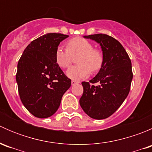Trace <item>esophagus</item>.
Wrapping results in <instances>:
<instances>
[{
  "label": "esophagus",
  "instance_id": "esophagus-1",
  "mask_svg": "<svg viewBox=\"0 0 152 152\" xmlns=\"http://www.w3.org/2000/svg\"><path fill=\"white\" fill-rule=\"evenodd\" d=\"M78 83H79V82H76V81H74V80L71 81V85H76V84H78Z\"/></svg>",
  "mask_w": 152,
  "mask_h": 152
}]
</instances>
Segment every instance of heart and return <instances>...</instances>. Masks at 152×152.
<instances>
[{"label": "heart", "mask_w": 152, "mask_h": 152, "mask_svg": "<svg viewBox=\"0 0 152 152\" xmlns=\"http://www.w3.org/2000/svg\"><path fill=\"white\" fill-rule=\"evenodd\" d=\"M67 49L59 46L55 52V60L57 65L66 68L72 62V56H78V65L71 66L67 70L66 75L73 80L85 79L92 72H96L103 64V54L98 49L93 48V45L87 39L76 37L68 41Z\"/></svg>", "instance_id": "heart-1"}]
</instances>
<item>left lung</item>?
Segmentation results:
<instances>
[{"instance_id":"obj_1","label":"left lung","mask_w":152,"mask_h":152,"mask_svg":"<svg viewBox=\"0 0 152 152\" xmlns=\"http://www.w3.org/2000/svg\"><path fill=\"white\" fill-rule=\"evenodd\" d=\"M100 45L103 64L90 83L83 82L84 92L79 100L81 107L90 118L97 120L113 114L129 93L132 80V62L121 44L115 38L104 34L84 36Z\"/></svg>"}]
</instances>
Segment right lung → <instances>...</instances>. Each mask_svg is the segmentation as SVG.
Returning <instances> with one entry per match:
<instances>
[{
    "mask_svg": "<svg viewBox=\"0 0 152 152\" xmlns=\"http://www.w3.org/2000/svg\"><path fill=\"white\" fill-rule=\"evenodd\" d=\"M68 37L56 33L39 37L28 44L18 62L16 81L20 98L35 117L53 115L71 85L55 60L56 48Z\"/></svg>",
    "mask_w": 152,
    "mask_h": 152,
    "instance_id": "1",
    "label": "right lung"
}]
</instances>
